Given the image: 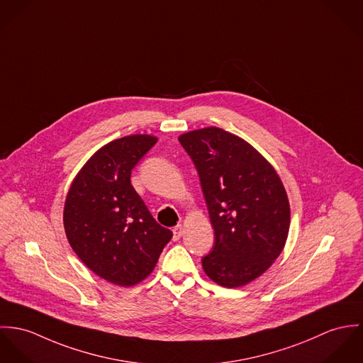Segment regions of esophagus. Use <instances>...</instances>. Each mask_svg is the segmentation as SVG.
Wrapping results in <instances>:
<instances>
[{"label": "esophagus", "mask_w": 363, "mask_h": 363, "mask_svg": "<svg viewBox=\"0 0 363 363\" xmlns=\"http://www.w3.org/2000/svg\"><path fill=\"white\" fill-rule=\"evenodd\" d=\"M172 233H174V241H178L181 237H182V234H184V227L181 225V224H178L174 230H172Z\"/></svg>", "instance_id": "34e87169"}]
</instances>
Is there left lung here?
<instances>
[{
	"mask_svg": "<svg viewBox=\"0 0 363 363\" xmlns=\"http://www.w3.org/2000/svg\"><path fill=\"white\" fill-rule=\"evenodd\" d=\"M196 167L214 230L204 273L237 288L260 277L280 256L289 201L273 165L241 138L216 126L178 138Z\"/></svg>",
	"mask_w": 363,
	"mask_h": 363,
	"instance_id": "left-lung-1",
	"label": "left lung"
}]
</instances>
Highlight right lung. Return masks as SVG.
<instances>
[{
	"label": "right lung",
	"mask_w": 363,
	"mask_h": 363,
	"mask_svg": "<svg viewBox=\"0 0 363 363\" xmlns=\"http://www.w3.org/2000/svg\"><path fill=\"white\" fill-rule=\"evenodd\" d=\"M156 142L130 135L103 146L83 165L65 201L64 227L74 252L99 277L121 286L145 280L172 238L130 184L133 167Z\"/></svg>",
	"instance_id": "add662e5"
}]
</instances>
